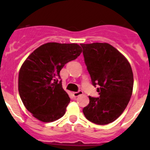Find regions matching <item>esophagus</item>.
Wrapping results in <instances>:
<instances>
[{
  "label": "esophagus",
  "mask_w": 150,
  "mask_h": 150,
  "mask_svg": "<svg viewBox=\"0 0 150 150\" xmlns=\"http://www.w3.org/2000/svg\"><path fill=\"white\" fill-rule=\"evenodd\" d=\"M82 93H83L82 91H77V92H74L73 95H74V96L77 97V96H80V95H81V94H82Z\"/></svg>",
  "instance_id": "1"
}]
</instances>
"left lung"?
<instances>
[{
  "instance_id": "obj_1",
  "label": "left lung",
  "mask_w": 150,
  "mask_h": 150,
  "mask_svg": "<svg viewBox=\"0 0 150 150\" xmlns=\"http://www.w3.org/2000/svg\"><path fill=\"white\" fill-rule=\"evenodd\" d=\"M87 69L99 97L88 96L83 110L86 119L97 125L115 121L123 112L132 95L134 75L129 62L107 43L81 44Z\"/></svg>"
}]
</instances>
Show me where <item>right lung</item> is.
<instances>
[{
  "label": "right lung",
  "instance_id": "right-lung-1",
  "mask_svg": "<svg viewBox=\"0 0 150 150\" xmlns=\"http://www.w3.org/2000/svg\"><path fill=\"white\" fill-rule=\"evenodd\" d=\"M82 52L76 43H47L27 58L19 73V93L27 110L43 122L62 117L70 102L63 89L60 71Z\"/></svg>",
  "mask_w": 150,
  "mask_h": 150
}]
</instances>
